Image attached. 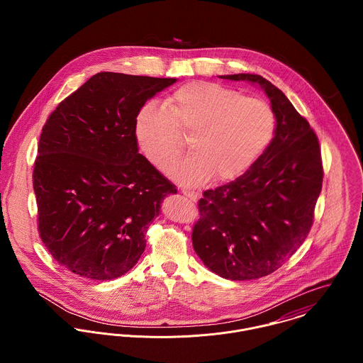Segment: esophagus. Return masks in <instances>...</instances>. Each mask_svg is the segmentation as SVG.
Returning a JSON list of instances; mask_svg holds the SVG:
<instances>
[{
  "instance_id": "34e87169",
  "label": "esophagus",
  "mask_w": 363,
  "mask_h": 363,
  "mask_svg": "<svg viewBox=\"0 0 363 363\" xmlns=\"http://www.w3.org/2000/svg\"><path fill=\"white\" fill-rule=\"evenodd\" d=\"M182 193L187 197V199H190L191 201H197L199 199H200V194L199 193H196V191H193V190H187V189H183L182 190Z\"/></svg>"
}]
</instances>
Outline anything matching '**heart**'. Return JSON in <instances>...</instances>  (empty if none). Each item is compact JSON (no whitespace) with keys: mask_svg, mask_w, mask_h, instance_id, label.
<instances>
[{"mask_svg":"<svg viewBox=\"0 0 363 363\" xmlns=\"http://www.w3.org/2000/svg\"><path fill=\"white\" fill-rule=\"evenodd\" d=\"M144 104L134 131L147 160L166 169L190 137L191 155L176 162L169 176L196 186L209 180L228 182L245 173L267 150L275 134L271 106L213 82H191L176 89L164 102Z\"/></svg>","mask_w":363,"mask_h":363,"instance_id":"heart-1","label":"heart"}]
</instances>
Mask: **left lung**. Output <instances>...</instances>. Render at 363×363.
Instances as JSON below:
<instances>
[{"label": "left lung", "instance_id": "1", "mask_svg": "<svg viewBox=\"0 0 363 363\" xmlns=\"http://www.w3.org/2000/svg\"><path fill=\"white\" fill-rule=\"evenodd\" d=\"M220 78L259 85L275 114V134L242 176L204 191L193 247L225 279H257L291 259L309 235L323 183L320 145L308 120L269 81L255 74Z\"/></svg>", "mask_w": 363, "mask_h": 363}]
</instances>
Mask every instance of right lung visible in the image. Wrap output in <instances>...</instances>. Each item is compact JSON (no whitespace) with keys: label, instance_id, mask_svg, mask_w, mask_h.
Here are the masks:
<instances>
[{"label":"right lung","instance_id":"1","mask_svg":"<svg viewBox=\"0 0 363 363\" xmlns=\"http://www.w3.org/2000/svg\"><path fill=\"white\" fill-rule=\"evenodd\" d=\"M176 78L99 72L43 125L33 169L38 225L52 259L88 279L128 272L177 189L138 154V110Z\"/></svg>","mask_w":363,"mask_h":363}]
</instances>
